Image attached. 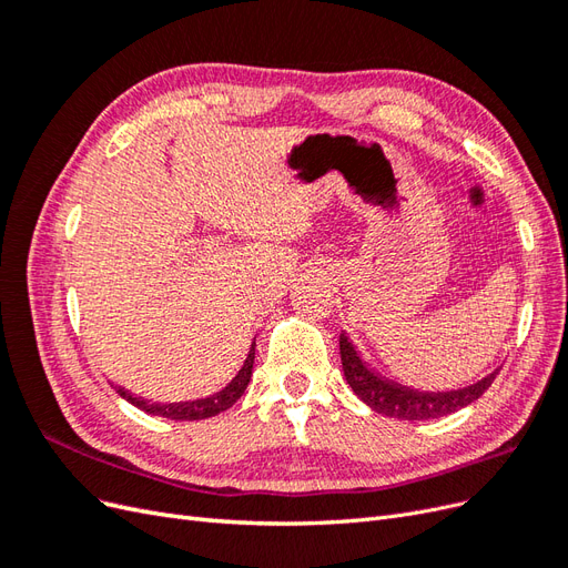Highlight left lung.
<instances>
[{
    "instance_id": "1",
    "label": "left lung",
    "mask_w": 568,
    "mask_h": 568,
    "mask_svg": "<svg viewBox=\"0 0 568 568\" xmlns=\"http://www.w3.org/2000/svg\"><path fill=\"white\" fill-rule=\"evenodd\" d=\"M338 348H341L343 376H346V382L357 398L365 405H369L374 412H379V415H386L393 419H407V422L448 417L453 412L471 405L490 388L495 374L500 372L495 369L493 374L484 376L480 382L457 390L428 393V390L407 388L398 382L386 379L382 374H376L365 359L359 357V353L355 351V346L348 341L346 334H341Z\"/></svg>"
}]
</instances>
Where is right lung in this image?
Segmentation results:
<instances>
[{
    "mask_svg": "<svg viewBox=\"0 0 568 568\" xmlns=\"http://www.w3.org/2000/svg\"><path fill=\"white\" fill-rule=\"evenodd\" d=\"M253 359H255V343H251V351L244 359L242 369L236 372L234 379L213 395H209V398H199V400H189V403H168V405H161V403H149V400H142L136 398V395L128 393L125 388H118V395L120 398H125L128 403H132L134 407L144 409L146 415H156V417H165V419H175V422H199V419H209V417H215L220 415V412L230 409L239 398H242L248 382H251V374H253Z\"/></svg>",
    "mask_w": 568,
    "mask_h": 568,
    "instance_id": "1",
    "label": "right lung"
}]
</instances>
